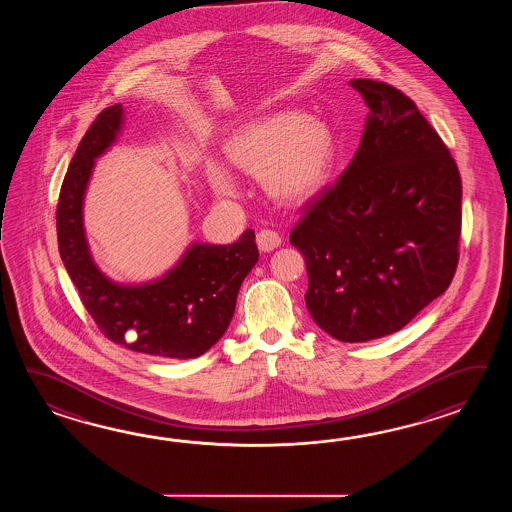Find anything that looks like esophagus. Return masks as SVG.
I'll list each match as a JSON object with an SVG mask.
<instances>
[{"instance_id": "obj_1", "label": "esophagus", "mask_w": 512, "mask_h": 512, "mask_svg": "<svg viewBox=\"0 0 512 512\" xmlns=\"http://www.w3.org/2000/svg\"><path fill=\"white\" fill-rule=\"evenodd\" d=\"M256 241H258V247H260L261 252H271L282 245V236L278 232H274V230L263 229L261 232H258Z\"/></svg>"}]
</instances>
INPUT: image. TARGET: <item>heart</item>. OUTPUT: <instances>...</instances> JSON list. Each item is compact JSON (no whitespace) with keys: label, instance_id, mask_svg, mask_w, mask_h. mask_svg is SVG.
<instances>
[{"label":"heart","instance_id":"heart-1","mask_svg":"<svg viewBox=\"0 0 512 512\" xmlns=\"http://www.w3.org/2000/svg\"><path fill=\"white\" fill-rule=\"evenodd\" d=\"M225 155L243 174L260 177L278 203L302 205L327 185L337 146L324 120L276 111L236 131L225 142ZM205 175L218 196H238V183L225 166L208 161Z\"/></svg>","mask_w":512,"mask_h":512}]
</instances>
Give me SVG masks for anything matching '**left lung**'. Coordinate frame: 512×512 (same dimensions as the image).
<instances>
[{
  "label": "left lung",
  "instance_id": "left-lung-1",
  "mask_svg": "<svg viewBox=\"0 0 512 512\" xmlns=\"http://www.w3.org/2000/svg\"><path fill=\"white\" fill-rule=\"evenodd\" d=\"M349 84L370 108L359 150L289 240L304 254L318 327L368 342L403 329L452 282L461 177L412 98L370 78Z\"/></svg>",
  "mask_w": 512,
  "mask_h": 512
}]
</instances>
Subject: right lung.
<instances>
[{
  "label": "right lung",
  "instance_id": "1",
  "mask_svg": "<svg viewBox=\"0 0 512 512\" xmlns=\"http://www.w3.org/2000/svg\"><path fill=\"white\" fill-rule=\"evenodd\" d=\"M122 120L120 104L98 113L71 159L56 207L60 258L109 340L161 359H196L229 327L241 283L260 256L256 236L249 229L232 245L192 243L174 269L153 282H111L91 258L82 207L95 159L115 142Z\"/></svg>",
  "mask_w": 512,
  "mask_h": 512
}]
</instances>
